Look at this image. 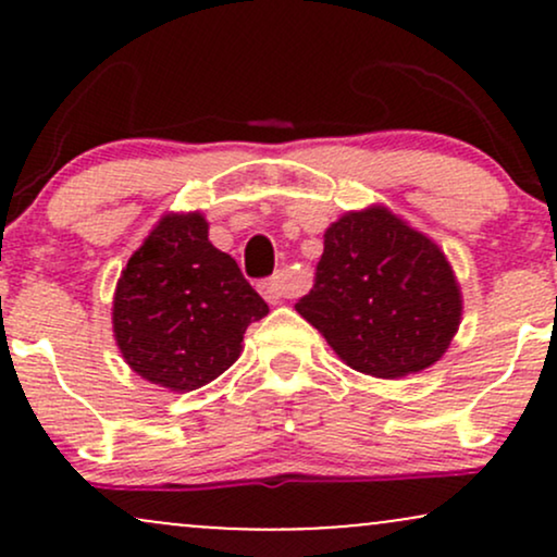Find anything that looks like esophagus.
I'll return each instance as SVG.
<instances>
[{
    "label": "esophagus",
    "mask_w": 557,
    "mask_h": 557,
    "mask_svg": "<svg viewBox=\"0 0 557 557\" xmlns=\"http://www.w3.org/2000/svg\"><path fill=\"white\" fill-rule=\"evenodd\" d=\"M287 293H290V287H287L285 274H274V277L261 283V296L267 298V304H280V300L287 298Z\"/></svg>",
    "instance_id": "esophagus-1"
}]
</instances>
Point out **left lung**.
I'll use <instances>...</instances> for the list:
<instances>
[{"instance_id":"obj_1","label":"left lung","mask_w":557,"mask_h":557,"mask_svg":"<svg viewBox=\"0 0 557 557\" xmlns=\"http://www.w3.org/2000/svg\"><path fill=\"white\" fill-rule=\"evenodd\" d=\"M296 311L356 372L398 380L445 354L461 322V290L426 235L372 207L327 227L314 287Z\"/></svg>"}]
</instances>
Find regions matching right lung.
<instances>
[{"mask_svg":"<svg viewBox=\"0 0 557 557\" xmlns=\"http://www.w3.org/2000/svg\"><path fill=\"white\" fill-rule=\"evenodd\" d=\"M270 314L233 257L209 243L201 214H168L114 290L120 354L154 385L188 393L240 356L243 332Z\"/></svg>","mask_w":557,"mask_h":557,"instance_id":"right-lung-1","label":"right lung"}]
</instances>
